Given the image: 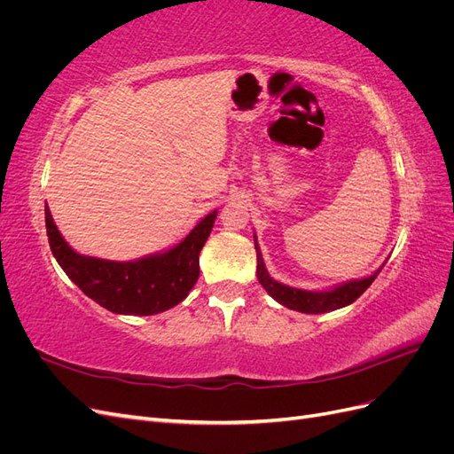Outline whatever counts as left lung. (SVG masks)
<instances>
[{"label":"left lung","instance_id":"8db88e82","mask_svg":"<svg viewBox=\"0 0 454 454\" xmlns=\"http://www.w3.org/2000/svg\"><path fill=\"white\" fill-rule=\"evenodd\" d=\"M254 244H255V254H257V280H259V284L263 286L267 294L274 301H278L280 305L292 309V310H297V312H305V314H324V312H332V310H337V309H342V307L354 303V301L358 299L371 284H373L377 274L384 267L382 265L380 269H377L373 274H371V277L345 282V284L332 287V290L309 292V290H299V287H292V286H286V284H280L274 280L265 269L263 255H261L255 235H254Z\"/></svg>","mask_w":454,"mask_h":454}]
</instances>
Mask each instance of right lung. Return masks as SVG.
Here are the masks:
<instances>
[{"mask_svg":"<svg viewBox=\"0 0 454 454\" xmlns=\"http://www.w3.org/2000/svg\"><path fill=\"white\" fill-rule=\"evenodd\" d=\"M217 212L204 215L174 248L136 261H109L77 254L54 223L45 204L49 246L62 270L87 297L115 314L151 316L176 307L199 280V254Z\"/></svg>","mask_w":454,"mask_h":454,"instance_id":"obj_1","label":"right lung"}]
</instances>
